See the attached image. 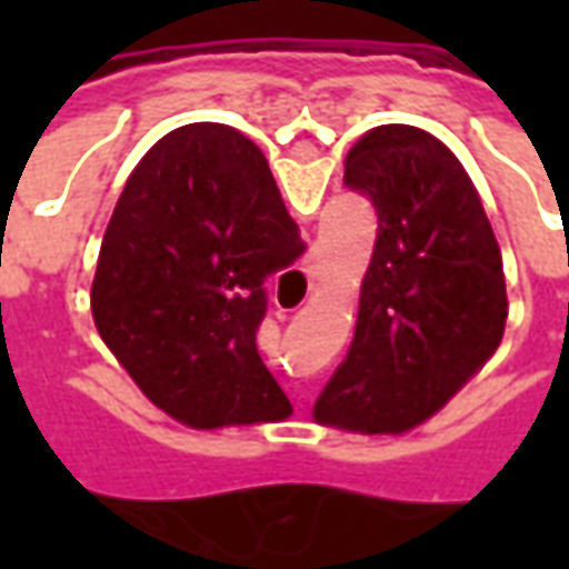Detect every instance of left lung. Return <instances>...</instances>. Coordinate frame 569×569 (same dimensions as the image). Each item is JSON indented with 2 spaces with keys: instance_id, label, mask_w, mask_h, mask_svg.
<instances>
[{
  "instance_id": "1",
  "label": "left lung",
  "mask_w": 569,
  "mask_h": 569,
  "mask_svg": "<svg viewBox=\"0 0 569 569\" xmlns=\"http://www.w3.org/2000/svg\"><path fill=\"white\" fill-rule=\"evenodd\" d=\"M345 186L371 200L378 240L357 332L313 415L353 432H406L500 347V247L463 163L427 130H369L347 151Z\"/></svg>"
}]
</instances>
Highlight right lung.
<instances>
[{"label":"right lung","instance_id":"obj_1","mask_svg":"<svg viewBox=\"0 0 569 569\" xmlns=\"http://www.w3.org/2000/svg\"><path fill=\"white\" fill-rule=\"evenodd\" d=\"M305 252L271 167L228 124H186L130 173L93 273V322L151 402L188 427L292 408L256 347L268 277Z\"/></svg>","mask_w":569,"mask_h":569}]
</instances>
